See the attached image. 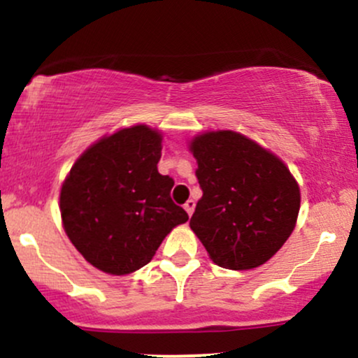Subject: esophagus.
Here are the masks:
<instances>
[{"label": "esophagus", "mask_w": 358, "mask_h": 358, "mask_svg": "<svg viewBox=\"0 0 358 358\" xmlns=\"http://www.w3.org/2000/svg\"><path fill=\"white\" fill-rule=\"evenodd\" d=\"M183 207H185V210H187L188 215L192 217L193 210H195V200H192V199H190V200H187V203H185Z\"/></svg>", "instance_id": "esophagus-1"}]
</instances>
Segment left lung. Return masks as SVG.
<instances>
[{
  "label": "left lung",
  "mask_w": 358,
  "mask_h": 358,
  "mask_svg": "<svg viewBox=\"0 0 358 358\" xmlns=\"http://www.w3.org/2000/svg\"><path fill=\"white\" fill-rule=\"evenodd\" d=\"M190 150L203 195L190 227L220 268L264 264L293 232L299 187L285 163L234 131L196 136Z\"/></svg>",
  "instance_id": "8db88e82"
}]
</instances>
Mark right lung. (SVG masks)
<instances>
[{
	"label": "right lung",
	"instance_id": "right-lung-1",
	"mask_svg": "<svg viewBox=\"0 0 358 358\" xmlns=\"http://www.w3.org/2000/svg\"><path fill=\"white\" fill-rule=\"evenodd\" d=\"M162 134L133 126L102 138L76 162L62 185L69 239L104 273L129 274L153 259L188 213L171 200L173 178L158 171Z\"/></svg>",
	"mask_w": 358,
	"mask_h": 358
}]
</instances>
